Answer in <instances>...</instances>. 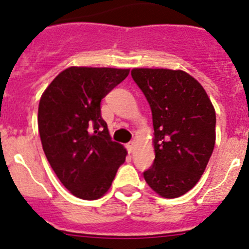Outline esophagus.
Masks as SVG:
<instances>
[{"label": "esophagus", "instance_id": "34e87169", "mask_svg": "<svg viewBox=\"0 0 249 249\" xmlns=\"http://www.w3.org/2000/svg\"><path fill=\"white\" fill-rule=\"evenodd\" d=\"M126 148H127V150H129V153H132V152H134L135 142H130V143H127V144H126Z\"/></svg>", "mask_w": 249, "mask_h": 249}]
</instances>
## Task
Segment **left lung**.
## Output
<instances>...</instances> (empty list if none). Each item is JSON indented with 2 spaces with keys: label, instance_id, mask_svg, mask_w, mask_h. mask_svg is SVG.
<instances>
[{
  "label": "left lung",
  "instance_id": "8db88e82",
  "mask_svg": "<svg viewBox=\"0 0 249 249\" xmlns=\"http://www.w3.org/2000/svg\"><path fill=\"white\" fill-rule=\"evenodd\" d=\"M131 76L154 126L155 159L143 177L160 196H182L199 182L212 155L214 107L202 85L180 70L134 69Z\"/></svg>",
  "mask_w": 249,
  "mask_h": 249
}]
</instances>
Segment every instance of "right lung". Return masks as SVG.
Listing matches in <instances>:
<instances>
[{"instance_id":"1","label":"right lung","mask_w":249,"mask_h":249,"mask_svg":"<svg viewBox=\"0 0 249 249\" xmlns=\"http://www.w3.org/2000/svg\"><path fill=\"white\" fill-rule=\"evenodd\" d=\"M130 70L69 67L54 78L38 106L42 147L60 182L74 196L96 200L112 185L126 149L112 141L101 100Z\"/></svg>"}]
</instances>
